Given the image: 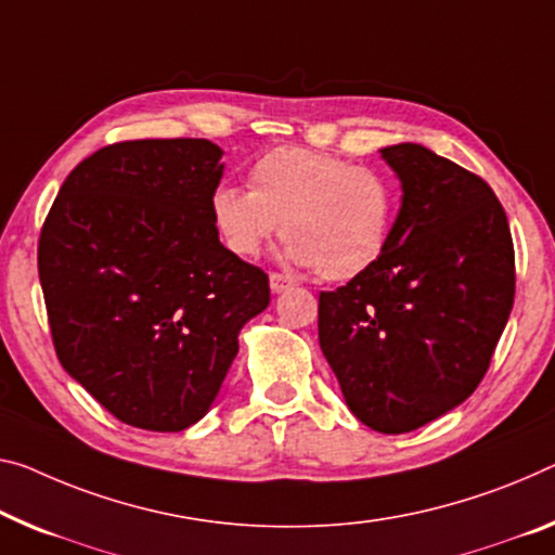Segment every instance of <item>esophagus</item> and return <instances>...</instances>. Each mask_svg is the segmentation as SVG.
I'll list each match as a JSON object with an SVG mask.
<instances>
[{
	"mask_svg": "<svg viewBox=\"0 0 555 555\" xmlns=\"http://www.w3.org/2000/svg\"><path fill=\"white\" fill-rule=\"evenodd\" d=\"M293 287V280H289L287 275H280V272H272L270 275V289L275 295H280V293H285V289H289Z\"/></svg>",
	"mask_w": 555,
	"mask_h": 555,
	"instance_id": "34e87169",
	"label": "esophagus"
}]
</instances>
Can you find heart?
Here are the masks:
<instances>
[{"label": "heart", "mask_w": 555, "mask_h": 555, "mask_svg": "<svg viewBox=\"0 0 555 555\" xmlns=\"http://www.w3.org/2000/svg\"><path fill=\"white\" fill-rule=\"evenodd\" d=\"M210 220L237 258H258L280 230L289 241L287 262L339 283L382 258L395 223V191L377 170L285 146L255 160L248 191H212Z\"/></svg>", "instance_id": "b5f03b06"}]
</instances>
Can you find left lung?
Returning a JSON list of instances; mask_svg holds the SVG:
<instances>
[{
    "instance_id": "obj_1",
    "label": "left lung",
    "mask_w": 555,
    "mask_h": 555,
    "mask_svg": "<svg viewBox=\"0 0 555 555\" xmlns=\"http://www.w3.org/2000/svg\"><path fill=\"white\" fill-rule=\"evenodd\" d=\"M379 153L402 208L382 258L320 295L318 327L349 412L404 434L479 387L514 307V243L479 176L422 143Z\"/></svg>"
}]
</instances>
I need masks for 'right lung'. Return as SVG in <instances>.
<instances>
[{
	"mask_svg": "<svg viewBox=\"0 0 555 555\" xmlns=\"http://www.w3.org/2000/svg\"><path fill=\"white\" fill-rule=\"evenodd\" d=\"M206 139L114 143L76 166L39 237L59 362L124 424L183 431L216 402L268 275L230 253Z\"/></svg>",
	"mask_w": 555,
	"mask_h": 555,
	"instance_id": "right-lung-1",
	"label": "right lung"
}]
</instances>
